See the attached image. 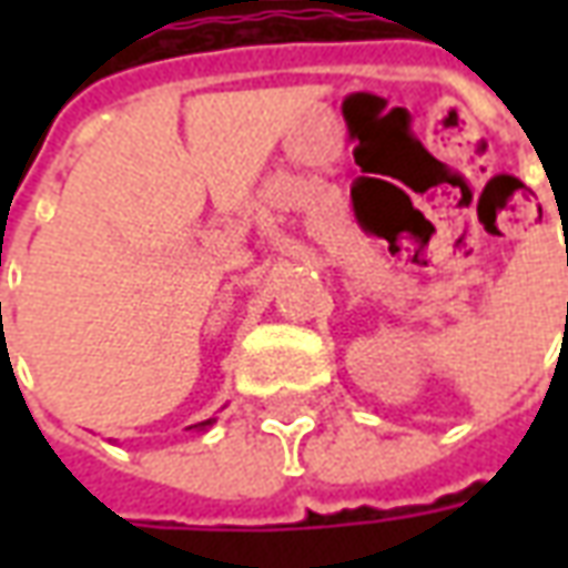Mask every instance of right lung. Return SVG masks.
Masks as SVG:
<instances>
[{
	"instance_id": "1",
	"label": "right lung",
	"mask_w": 568,
	"mask_h": 568,
	"mask_svg": "<svg viewBox=\"0 0 568 568\" xmlns=\"http://www.w3.org/2000/svg\"><path fill=\"white\" fill-rule=\"evenodd\" d=\"M212 423H215V417L203 419V423H194V426H187V428H191V432H206V428H210Z\"/></svg>"
}]
</instances>
